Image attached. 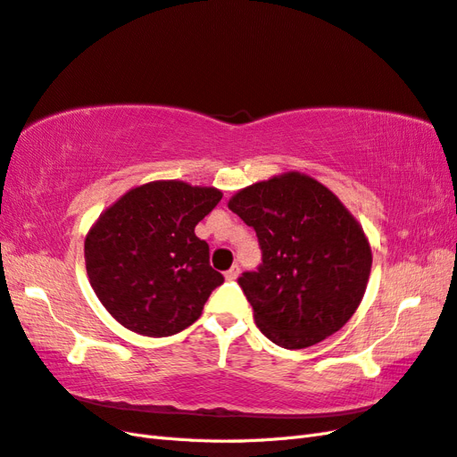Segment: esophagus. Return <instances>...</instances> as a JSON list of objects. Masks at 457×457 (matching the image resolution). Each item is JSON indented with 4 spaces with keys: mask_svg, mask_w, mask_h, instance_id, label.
<instances>
[{
    "mask_svg": "<svg viewBox=\"0 0 457 457\" xmlns=\"http://www.w3.org/2000/svg\"><path fill=\"white\" fill-rule=\"evenodd\" d=\"M238 274H240V267H238V265H232V267L225 272V278H227V280H237Z\"/></svg>",
    "mask_w": 457,
    "mask_h": 457,
    "instance_id": "34e87169",
    "label": "esophagus"
}]
</instances>
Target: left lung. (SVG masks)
<instances>
[{
  "label": "left lung",
  "mask_w": 457,
  "mask_h": 457,
  "mask_svg": "<svg viewBox=\"0 0 457 457\" xmlns=\"http://www.w3.org/2000/svg\"><path fill=\"white\" fill-rule=\"evenodd\" d=\"M228 207L259 240L261 265L238 284L262 336L305 349L347 324L366 292L371 250L334 192L286 173L240 190Z\"/></svg>",
  "instance_id": "left-lung-1"
}]
</instances>
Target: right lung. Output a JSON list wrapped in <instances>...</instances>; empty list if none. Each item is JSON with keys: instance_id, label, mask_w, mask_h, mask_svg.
<instances>
[{"instance_id": "add662e5", "label": "right lung", "mask_w": 457, "mask_h": 457, "mask_svg": "<svg viewBox=\"0 0 457 457\" xmlns=\"http://www.w3.org/2000/svg\"><path fill=\"white\" fill-rule=\"evenodd\" d=\"M220 198L217 188L158 181L129 190L99 217L86 238V269L121 326L165 337L198 320L225 278L195 227Z\"/></svg>"}]
</instances>
